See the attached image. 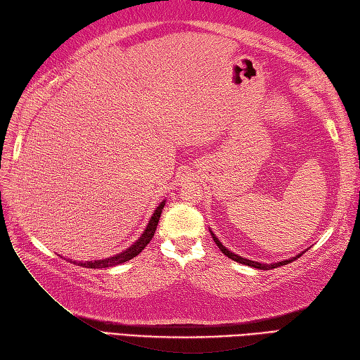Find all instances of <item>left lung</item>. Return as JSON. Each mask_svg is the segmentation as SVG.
<instances>
[{"instance_id":"left-lung-1","label":"left lung","mask_w":360,"mask_h":360,"mask_svg":"<svg viewBox=\"0 0 360 360\" xmlns=\"http://www.w3.org/2000/svg\"><path fill=\"white\" fill-rule=\"evenodd\" d=\"M212 233V238H213V241L217 243V246L221 249V252H223V254L226 255V257H229L231 259H233V262H236V263H241V264H246V266H250V267H255V269H263V271H269V269H274V267H280V266H285V264H288V263H290V262H294V259H297L298 257H302V254H298V255H295V257H292V258H289V259H283V262H278V263H272V264H264V263H258V262H252V259H248V258H243V257H240V255H236V254H233V252H231L229 249H226L223 244H221V241L217 238L215 236V233L213 232H210Z\"/></svg>"}]
</instances>
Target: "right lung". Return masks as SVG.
Listing matches in <instances>:
<instances>
[{"label":"right lung","mask_w":360,"mask_h":360,"mask_svg":"<svg viewBox=\"0 0 360 360\" xmlns=\"http://www.w3.org/2000/svg\"><path fill=\"white\" fill-rule=\"evenodd\" d=\"M165 205V201L160 202L158 205V209L155 210V213H153L151 219L148 221L147 227H145L143 233L139 236V240H137L134 244H131L127 250L120 252V254L114 255V257H110V258H105V259H94V262H80L79 266H83V267H89V269H98V267H111V266H116V264H120V263H125L128 262V259L134 258L136 255H139L141 252L145 249V246L151 241L153 235H155L156 232V227H158V223H159V218H160V213H162V209ZM77 263V262H74Z\"/></svg>","instance_id":"add662e5"}]
</instances>
